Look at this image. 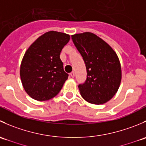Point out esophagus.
Wrapping results in <instances>:
<instances>
[{"mask_svg": "<svg viewBox=\"0 0 146 146\" xmlns=\"http://www.w3.org/2000/svg\"><path fill=\"white\" fill-rule=\"evenodd\" d=\"M70 76H71L72 78H73L75 76V73H74V72H71V73H70Z\"/></svg>", "mask_w": 146, "mask_h": 146, "instance_id": "34e87169", "label": "esophagus"}]
</instances>
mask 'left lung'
Here are the masks:
<instances>
[{
  "mask_svg": "<svg viewBox=\"0 0 146 146\" xmlns=\"http://www.w3.org/2000/svg\"><path fill=\"white\" fill-rule=\"evenodd\" d=\"M71 38L86 66V80L78 85L81 96L94 104L110 101L118 91L121 80V68L116 52L91 32L76 34Z\"/></svg>",
  "mask_w": 146,
  "mask_h": 146,
  "instance_id": "1",
  "label": "left lung"
}]
</instances>
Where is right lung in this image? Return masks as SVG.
<instances>
[{
    "label": "right lung",
    "mask_w": 146,
    "mask_h": 146,
    "mask_svg": "<svg viewBox=\"0 0 146 146\" xmlns=\"http://www.w3.org/2000/svg\"><path fill=\"white\" fill-rule=\"evenodd\" d=\"M69 40V35L50 31L39 36L26 51L20 75L25 90L32 98L48 100L60 92L68 77L60 54Z\"/></svg>",
    "instance_id": "obj_1"
}]
</instances>
